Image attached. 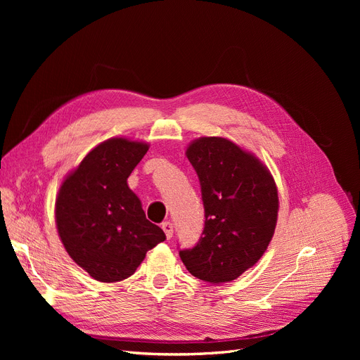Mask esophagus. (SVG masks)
<instances>
[{"label": "esophagus", "mask_w": 360, "mask_h": 360, "mask_svg": "<svg viewBox=\"0 0 360 360\" xmlns=\"http://www.w3.org/2000/svg\"><path fill=\"white\" fill-rule=\"evenodd\" d=\"M162 229H163V232H165L167 239L172 238V235H174V224L172 223H170V221H163L162 223Z\"/></svg>", "instance_id": "esophagus-1"}]
</instances>
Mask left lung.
<instances>
[{
    "instance_id": "1",
    "label": "left lung",
    "mask_w": 360,
    "mask_h": 360,
    "mask_svg": "<svg viewBox=\"0 0 360 360\" xmlns=\"http://www.w3.org/2000/svg\"><path fill=\"white\" fill-rule=\"evenodd\" d=\"M204 205V229L190 250H179L194 277L232 281L266 252L274 235L278 195L269 169L235 143L201 137L186 148Z\"/></svg>"
}]
</instances>
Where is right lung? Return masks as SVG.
<instances>
[{"mask_svg": "<svg viewBox=\"0 0 360 360\" xmlns=\"http://www.w3.org/2000/svg\"><path fill=\"white\" fill-rule=\"evenodd\" d=\"M148 146L110 139L94 147L63 182L55 220L68 255L93 278L121 281L134 274L147 251L166 239L146 219L127 179Z\"/></svg>", "mask_w": 360, "mask_h": 360, "instance_id": "add662e5", "label": "right lung"}]
</instances>
